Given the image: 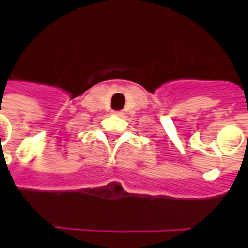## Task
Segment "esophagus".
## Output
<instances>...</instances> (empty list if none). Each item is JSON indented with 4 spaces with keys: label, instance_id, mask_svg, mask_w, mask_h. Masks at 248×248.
<instances>
[{
    "label": "esophagus",
    "instance_id": "34e87169",
    "mask_svg": "<svg viewBox=\"0 0 248 248\" xmlns=\"http://www.w3.org/2000/svg\"><path fill=\"white\" fill-rule=\"evenodd\" d=\"M114 115H118V117H120V115H123L122 111H113Z\"/></svg>",
    "mask_w": 248,
    "mask_h": 248
}]
</instances>
